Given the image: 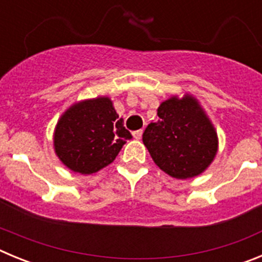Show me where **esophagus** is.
Wrapping results in <instances>:
<instances>
[{"label": "esophagus", "mask_w": 262, "mask_h": 262, "mask_svg": "<svg viewBox=\"0 0 262 262\" xmlns=\"http://www.w3.org/2000/svg\"><path fill=\"white\" fill-rule=\"evenodd\" d=\"M143 135V129H138V131H134L133 136L136 139V140H140Z\"/></svg>", "instance_id": "34e87169"}]
</instances>
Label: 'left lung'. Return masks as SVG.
I'll return each instance as SVG.
<instances>
[{
	"label": "left lung",
	"mask_w": 262,
	"mask_h": 262,
	"mask_svg": "<svg viewBox=\"0 0 262 262\" xmlns=\"http://www.w3.org/2000/svg\"><path fill=\"white\" fill-rule=\"evenodd\" d=\"M159 120L147 126L143 143L163 172L178 180L203 173L217 152V134L198 99L173 96L157 108Z\"/></svg>",
	"instance_id": "obj_1"
}]
</instances>
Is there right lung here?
Here are the masks:
<instances>
[{
	"mask_svg": "<svg viewBox=\"0 0 262 262\" xmlns=\"http://www.w3.org/2000/svg\"><path fill=\"white\" fill-rule=\"evenodd\" d=\"M131 138L111 99L103 96L73 103L60 117L53 147L72 172L92 174L113 163Z\"/></svg>",
	"mask_w": 262,
	"mask_h": 262,
	"instance_id": "1",
	"label": "right lung"
}]
</instances>
